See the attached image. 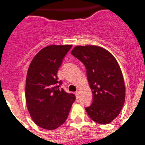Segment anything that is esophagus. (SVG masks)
Segmentation results:
<instances>
[{
    "label": "esophagus",
    "instance_id": "esophagus-1",
    "mask_svg": "<svg viewBox=\"0 0 145 145\" xmlns=\"http://www.w3.org/2000/svg\"><path fill=\"white\" fill-rule=\"evenodd\" d=\"M75 97H76V98H77V99H78V98H79V91H78L75 92Z\"/></svg>",
    "mask_w": 145,
    "mask_h": 145
}]
</instances>
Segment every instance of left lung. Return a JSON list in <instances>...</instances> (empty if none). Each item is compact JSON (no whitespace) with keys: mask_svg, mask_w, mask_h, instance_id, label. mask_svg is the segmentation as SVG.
Masks as SVG:
<instances>
[{"mask_svg":"<svg viewBox=\"0 0 145 145\" xmlns=\"http://www.w3.org/2000/svg\"><path fill=\"white\" fill-rule=\"evenodd\" d=\"M71 54L86 68L93 93L91 105L86 108L88 116L97 123H110L120 114L125 102V84L117 60L97 46H77Z\"/></svg>","mask_w":145,"mask_h":145,"instance_id":"left-lung-1","label":"left lung"}]
</instances>
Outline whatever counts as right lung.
<instances>
[{
    "instance_id": "add662e5",
    "label": "right lung",
    "mask_w": 145,
    "mask_h": 145,
    "mask_svg": "<svg viewBox=\"0 0 145 145\" xmlns=\"http://www.w3.org/2000/svg\"><path fill=\"white\" fill-rule=\"evenodd\" d=\"M72 45H51L34 57L27 70L25 85L26 105L32 119L42 129L54 130L66 121L72 93L59 88L57 72Z\"/></svg>"
}]
</instances>
